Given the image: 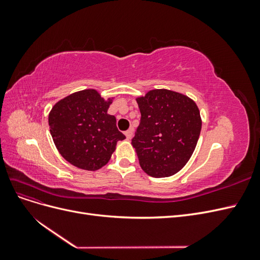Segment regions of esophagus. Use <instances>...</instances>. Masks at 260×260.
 Segmentation results:
<instances>
[{"label": "esophagus", "mask_w": 260, "mask_h": 260, "mask_svg": "<svg viewBox=\"0 0 260 260\" xmlns=\"http://www.w3.org/2000/svg\"><path fill=\"white\" fill-rule=\"evenodd\" d=\"M124 135H125V137H127V139L128 140H131L132 139V137H133V129L132 128H130L129 130H127L124 132Z\"/></svg>", "instance_id": "1"}]
</instances>
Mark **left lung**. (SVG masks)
<instances>
[{"label":"left lung","instance_id":"obj_1","mask_svg":"<svg viewBox=\"0 0 260 260\" xmlns=\"http://www.w3.org/2000/svg\"><path fill=\"white\" fill-rule=\"evenodd\" d=\"M140 124L132 146L148 176L177 174L191 158L202 129L200 109L184 94L166 89L148 91L137 99Z\"/></svg>","mask_w":260,"mask_h":260}]
</instances>
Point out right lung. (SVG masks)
<instances>
[{
    "instance_id": "1",
    "label": "right lung",
    "mask_w": 260,
    "mask_h": 260,
    "mask_svg": "<svg viewBox=\"0 0 260 260\" xmlns=\"http://www.w3.org/2000/svg\"><path fill=\"white\" fill-rule=\"evenodd\" d=\"M107 101L94 89L75 92L58 101L49 114L50 132L59 154L74 166L94 171L109 161L118 141L125 137Z\"/></svg>"
}]
</instances>
